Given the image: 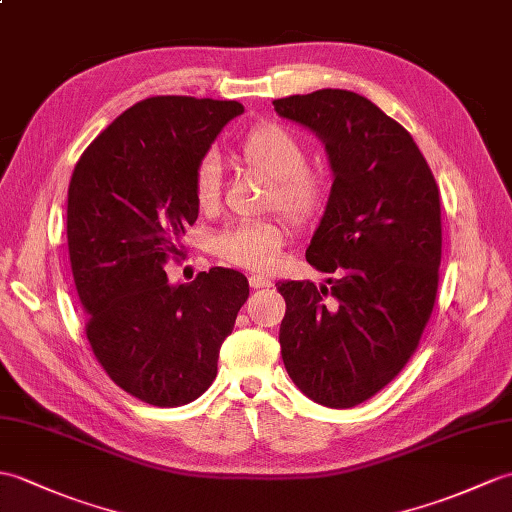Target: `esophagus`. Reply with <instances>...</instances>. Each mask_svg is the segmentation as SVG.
I'll use <instances>...</instances> for the list:
<instances>
[{"instance_id": "34e87169", "label": "esophagus", "mask_w": 512, "mask_h": 512, "mask_svg": "<svg viewBox=\"0 0 512 512\" xmlns=\"http://www.w3.org/2000/svg\"><path fill=\"white\" fill-rule=\"evenodd\" d=\"M248 283H251V288H270L272 281L268 277H261V275H251L248 277Z\"/></svg>"}]
</instances>
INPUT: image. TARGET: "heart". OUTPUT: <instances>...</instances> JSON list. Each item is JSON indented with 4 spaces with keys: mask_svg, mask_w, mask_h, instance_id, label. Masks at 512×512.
<instances>
[{
    "mask_svg": "<svg viewBox=\"0 0 512 512\" xmlns=\"http://www.w3.org/2000/svg\"><path fill=\"white\" fill-rule=\"evenodd\" d=\"M240 161L248 172L266 178L264 209H277L294 227H310L327 207V178L307 168V150L288 128L275 122L257 124L240 144ZM194 194L202 211H216L222 194L220 165L213 154L198 163ZM285 240L277 218L235 222L211 237V253L229 264L266 270L275 264Z\"/></svg>",
    "mask_w": 512,
    "mask_h": 512,
    "instance_id": "1",
    "label": "heart"
}]
</instances>
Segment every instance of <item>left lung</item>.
Returning <instances> with one entry per match:
<instances>
[{
	"instance_id": "left-lung-1",
	"label": "left lung",
	"mask_w": 512,
	"mask_h": 512,
	"mask_svg": "<svg viewBox=\"0 0 512 512\" xmlns=\"http://www.w3.org/2000/svg\"><path fill=\"white\" fill-rule=\"evenodd\" d=\"M272 104L323 139L334 170L305 253L329 285L279 283L281 358L312 401L353 408L401 373L432 316L441 196L412 135L364 95L320 89Z\"/></svg>"
}]
</instances>
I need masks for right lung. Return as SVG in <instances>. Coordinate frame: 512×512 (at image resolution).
I'll use <instances>...</instances> for the list:
<instances>
[{
	"mask_svg": "<svg viewBox=\"0 0 512 512\" xmlns=\"http://www.w3.org/2000/svg\"><path fill=\"white\" fill-rule=\"evenodd\" d=\"M235 100L154 95L130 106L78 159L67 192V246L95 360L135 399L176 408L218 375V355L248 279L233 268L170 285L198 218L194 174Z\"/></svg>",
	"mask_w": 512,
	"mask_h": 512,
	"instance_id": "add662e5",
	"label": "right lung"
}]
</instances>
